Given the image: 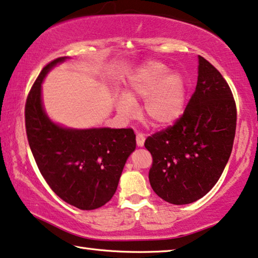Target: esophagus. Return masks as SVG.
<instances>
[{
	"mask_svg": "<svg viewBox=\"0 0 258 258\" xmlns=\"http://www.w3.org/2000/svg\"><path fill=\"white\" fill-rule=\"evenodd\" d=\"M145 136L142 133H138L137 134V145L139 146V147H142V146H144V144H145Z\"/></svg>",
	"mask_w": 258,
	"mask_h": 258,
	"instance_id": "34e87169",
	"label": "esophagus"
}]
</instances>
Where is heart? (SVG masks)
<instances>
[{
	"instance_id": "b5f03b06",
	"label": "heart",
	"mask_w": 258,
	"mask_h": 258,
	"mask_svg": "<svg viewBox=\"0 0 258 258\" xmlns=\"http://www.w3.org/2000/svg\"><path fill=\"white\" fill-rule=\"evenodd\" d=\"M185 81L179 73H168L166 64L149 61L131 75L126 96L117 101V109L122 116L136 113L133 102L142 101L144 114L155 127H167L182 117L185 107Z\"/></svg>"
}]
</instances>
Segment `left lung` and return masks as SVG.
<instances>
[{"instance_id": "obj_1", "label": "left lung", "mask_w": 258, "mask_h": 258, "mask_svg": "<svg viewBox=\"0 0 258 258\" xmlns=\"http://www.w3.org/2000/svg\"><path fill=\"white\" fill-rule=\"evenodd\" d=\"M196 91L177 121L148 137L152 154L149 182L170 204L184 205L204 197L228 162L236 130V104L227 81L199 55Z\"/></svg>"}]
</instances>
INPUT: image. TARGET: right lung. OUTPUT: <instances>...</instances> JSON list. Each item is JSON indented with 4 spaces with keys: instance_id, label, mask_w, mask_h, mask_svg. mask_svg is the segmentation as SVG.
I'll list each match as a JSON object with an SVG mask.
<instances>
[{
    "instance_id": "right-lung-1",
    "label": "right lung",
    "mask_w": 258,
    "mask_h": 258,
    "mask_svg": "<svg viewBox=\"0 0 258 258\" xmlns=\"http://www.w3.org/2000/svg\"><path fill=\"white\" fill-rule=\"evenodd\" d=\"M66 57L48 62L25 103V128L34 160L56 196L80 210L98 209L113 197L122 168L136 149L132 128L69 130L55 125L41 105L46 73Z\"/></svg>"
}]
</instances>
